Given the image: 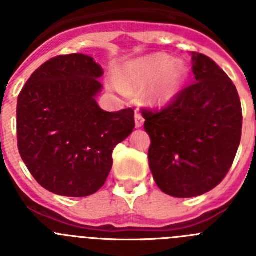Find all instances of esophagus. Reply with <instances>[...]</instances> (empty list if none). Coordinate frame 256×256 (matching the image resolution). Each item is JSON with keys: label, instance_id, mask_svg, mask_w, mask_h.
I'll list each match as a JSON object with an SVG mask.
<instances>
[{"label": "esophagus", "instance_id": "obj_1", "mask_svg": "<svg viewBox=\"0 0 256 256\" xmlns=\"http://www.w3.org/2000/svg\"><path fill=\"white\" fill-rule=\"evenodd\" d=\"M134 122H136V128H141L144 123V119L142 118V115L140 112H136L134 114Z\"/></svg>", "mask_w": 256, "mask_h": 256}]
</instances>
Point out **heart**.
<instances>
[{"label":"heart","mask_w":256,"mask_h":256,"mask_svg":"<svg viewBox=\"0 0 256 256\" xmlns=\"http://www.w3.org/2000/svg\"><path fill=\"white\" fill-rule=\"evenodd\" d=\"M187 68L180 60L165 54L144 56L130 61L116 74L115 88L126 94L148 86V98L154 105H168L182 92Z\"/></svg>","instance_id":"obj_1"}]
</instances>
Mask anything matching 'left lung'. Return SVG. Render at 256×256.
<instances>
[{
  "instance_id": "1",
  "label": "left lung",
  "mask_w": 256,
  "mask_h": 256,
  "mask_svg": "<svg viewBox=\"0 0 256 256\" xmlns=\"http://www.w3.org/2000/svg\"><path fill=\"white\" fill-rule=\"evenodd\" d=\"M195 83L162 112L144 110L151 138L148 165L156 184L173 198L216 187L232 166L242 130L237 90L210 58L192 52Z\"/></svg>"
}]
</instances>
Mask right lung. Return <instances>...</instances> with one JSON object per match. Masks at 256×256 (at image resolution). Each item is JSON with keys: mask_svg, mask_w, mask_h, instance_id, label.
<instances>
[{"mask_svg": "<svg viewBox=\"0 0 256 256\" xmlns=\"http://www.w3.org/2000/svg\"><path fill=\"white\" fill-rule=\"evenodd\" d=\"M104 70L83 54L40 65L18 97V148L34 180L68 198L97 192L112 166V150L134 128V112L102 110L96 101Z\"/></svg>", "mask_w": 256, "mask_h": 256, "instance_id": "1", "label": "right lung"}]
</instances>
